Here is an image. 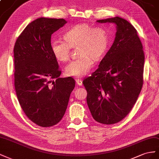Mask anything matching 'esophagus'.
Masks as SVG:
<instances>
[{"label": "esophagus", "mask_w": 159, "mask_h": 159, "mask_svg": "<svg viewBox=\"0 0 159 159\" xmlns=\"http://www.w3.org/2000/svg\"><path fill=\"white\" fill-rule=\"evenodd\" d=\"M76 84H78L79 86H81L83 84V80H81L80 79H76Z\"/></svg>", "instance_id": "1"}]
</instances>
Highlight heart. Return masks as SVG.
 Segmentation results:
<instances>
[{
    "label": "heart",
    "mask_w": 159,
    "mask_h": 159,
    "mask_svg": "<svg viewBox=\"0 0 159 159\" xmlns=\"http://www.w3.org/2000/svg\"><path fill=\"white\" fill-rule=\"evenodd\" d=\"M64 40L53 39L51 47L57 60L66 62L70 58V48L78 46L79 57L65 68L66 75L75 77L85 76L98 60L105 53L108 44V35L102 26H93L88 24L76 25L63 35Z\"/></svg>",
    "instance_id": "obj_1"
}]
</instances>
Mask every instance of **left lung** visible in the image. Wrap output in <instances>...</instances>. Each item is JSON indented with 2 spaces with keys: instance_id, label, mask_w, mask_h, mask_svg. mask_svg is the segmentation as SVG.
<instances>
[{
  "instance_id": "8db88e82",
  "label": "left lung",
  "mask_w": 159,
  "mask_h": 159,
  "mask_svg": "<svg viewBox=\"0 0 159 159\" xmlns=\"http://www.w3.org/2000/svg\"><path fill=\"white\" fill-rule=\"evenodd\" d=\"M116 25L115 41L98 68L83 83L93 119L104 125L122 120L130 112L143 84L144 54L134 27L119 16L98 20Z\"/></svg>"
}]
</instances>
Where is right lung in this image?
<instances>
[{
    "label": "right lung",
    "mask_w": 159,
    "mask_h": 159,
    "mask_svg": "<svg viewBox=\"0 0 159 159\" xmlns=\"http://www.w3.org/2000/svg\"><path fill=\"white\" fill-rule=\"evenodd\" d=\"M66 23L63 19L39 18L26 26L14 47L17 98L26 116L42 127L61 121L75 87L72 77H59L51 47V35Z\"/></svg>",
    "instance_id": "add662e5"
}]
</instances>
